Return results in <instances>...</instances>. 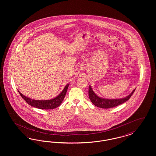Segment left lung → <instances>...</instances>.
<instances>
[{
  "mask_svg": "<svg viewBox=\"0 0 156 156\" xmlns=\"http://www.w3.org/2000/svg\"><path fill=\"white\" fill-rule=\"evenodd\" d=\"M135 89L132 91V92L128 95L127 97H125L124 98L122 99H104L102 98L97 96V95L94 93V92L92 90L91 88V87L89 85V98L92 102V103L95 105L97 107L104 108V109H108L111 108L115 106H117L120 104H123L124 102L128 101L131 96L133 95L134 92L135 91Z\"/></svg>",
  "mask_w": 156,
  "mask_h": 156,
  "instance_id": "left-lung-1",
  "label": "left lung"
}]
</instances>
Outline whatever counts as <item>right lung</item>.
Listing matches in <instances>:
<instances>
[{"instance_id": "1", "label": "right lung", "mask_w": 156, "mask_h": 156, "mask_svg": "<svg viewBox=\"0 0 156 156\" xmlns=\"http://www.w3.org/2000/svg\"><path fill=\"white\" fill-rule=\"evenodd\" d=\"M68 86H69V83L67 84V85L65 87L64 89H63V90L57 97L50 100L40 101V100L31 99L23 95L19 91L18 92L20 95V96L22 97L23 99L31 106L38 109H52L57 108L61 104L64 98L66 97Z\"/></svg>"}]
</instances>
